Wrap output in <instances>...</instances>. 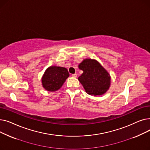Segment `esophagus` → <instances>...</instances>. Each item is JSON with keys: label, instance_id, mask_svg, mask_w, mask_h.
I'll use <instances>...</instances> for the list:
<instances>
[{"label": "esophagus", "instance_id": "esophagus-1", "mask_svg": "<svg viewBox=\"0 0 150 150\" xmlns=\"http://www.w3.org/2000/svg\"><path fill=\"white\" fill-rule=\"evenodd\" d=\"M72 76L73 77H74V78H76V76H77V74H72Z\"/></svg>", "mask_w": 150, "mask_h": 150}]
</instances>
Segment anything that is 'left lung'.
Segmentation results:
<instances>
[{
  "instance_id": "left-lung-1",
  "label": "left lung",
  "mask_w": 150,
  "mask_h": 150,
  "mask_svg": "<svg viewBox=\"0 0 150 150\" xmlns=\"http://www.w3.org/2000/svg\"><path fill=\"white\" fill-rule=\"evenodd\" d=\"M78 67L83 71L78 80L86 92L94 96H101L106 92L111 84V76L97 60L85 59Z\"/></svg>"
}]
</instances>
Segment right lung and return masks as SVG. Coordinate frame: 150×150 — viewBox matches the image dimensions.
Returning <instances> with one entry per match:
<instances>
[{
    "mask_svg": "<svg viewBox=\"0 0 150 150\" xmlns=\"http://www.w3.org/2000/svg\"><path fill=\"white\" fill-rule=\"evenodd\" d=\"M69 74L66 68L58 66H50L47 68L42 78L44 88L50 92L57 91L61 88Z\"/></svg>",
    "mask_w": 150,
    "mask_h": 150,
    "instance_id": "right-lung-1",
    "label": "right lung"
}]
</instances>
